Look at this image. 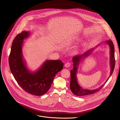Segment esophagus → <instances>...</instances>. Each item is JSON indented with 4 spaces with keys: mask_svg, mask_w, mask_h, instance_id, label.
Listing matches in <instances>:
<instances>
[{
    "mask_svg": "<svg viewBox=\"0 0 120 120\" xmlns=\"http://www.w3.org/2000/svg\"><path fill=\"white\" fill-rule=\"evenodd\" d=\"M71 66V63L70 62H67V63L65 64V67L66 68H69L70 66Z\"/></svg>",
    "mask_w": 120,
    "mask_h": 120,
    "instance_id": "34e87169",
    "label": "esophagus"
}]
</instances>
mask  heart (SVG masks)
Instances as JSON below:
<instances>
[{
	"label": "heart",
	"instance_id": "1",
	"mask_svg": "<svg viewBox=\"0 0 120 120\" xmlns=\"http://www.w3.org/2000/svg\"><path fill=\"white\" fill-rule=\"evenodd\" d=\"M70 41L71 43H75L81 41H82V39L78 36H75L71 37Z\"/></svg>",
	"mask_w": 120,
	"mask_h": 120
}]
</instances>
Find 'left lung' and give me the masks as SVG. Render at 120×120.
I'll return each mask as SVG.
<instances>
[{"mask_svg": "<svg viewBox=\"0 0 120 120\" xmlns=\"http://www.w3.org/2000/svg\"><path fill=\"white\" fill-rule=\"evenodd\" d=\"M106 43L108 44L110 48V76L107 79V80L104 83L102 86H101L100 87L95 89V90H89V89H84L81 86H79V84L77 79L76 77L78 67L79 65V62L83 60L84 58L88 56L89 55L91 54L92 52L93 51L94 48L90 49L89 50L86 52L81 55L75 56H73L72 60L73 62V67L72 70H71V81H70V89L72 92L75 95L78 96H84L86 95H88L90 94H93L96 93L100 90L101 88L103 87V86L107 82L108 80L109 77L113 73L114 71L115 66V48L114 46V44L111 40L109 41H106Z\"/></svg>", "mask_w": 120, "mask_h": 120, "instance_id": "obj_1", "label": "left lung"}]
</instances>
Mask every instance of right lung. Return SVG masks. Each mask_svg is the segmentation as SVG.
Instances as JSON below:
<instances>
[{
    "instance_id": "1",
    "label": "right lung",
    "mask_w": 120,
    "mask_h": 120,
    "mask_svg": "<svg viewBox=\"0 0 120 120\" xmlns=\"http://www.w3.org/2000/svg\"><path fill=\"white\" fill-rule=\"evenodd\" d=\"M30 35L23 31L14 38L9 57L11 71L18 84L27 92L35 96H41L50 89L56 74L63 68L60 60H47L34 72L27 68L23 60L22 47L23 40Z\"/></svg>"
}]
</instances>
